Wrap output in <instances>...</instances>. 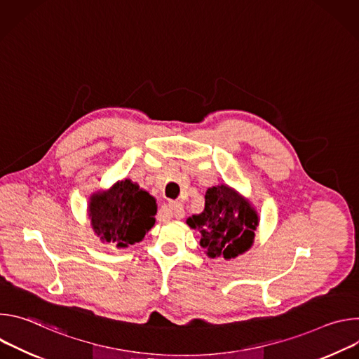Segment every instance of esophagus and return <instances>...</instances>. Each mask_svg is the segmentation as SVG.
<instances>
[{
	"instance_id": "esophagus-1",
	"label": "esophagus",
	"mask_w": 359,
	"mask_h": 359,
	"mask_svg": "<svg viewBox=\"0 0 359 359\" xmlns=\"http://www.w3.org/2000/svg\"><path fill=\"white\" fill-rule=\"evenodd\" d=\"M168 210L170 212V215H173L176 219H183L184 217V209L179 201H170Z\"/></svg>"
}]
</instances>
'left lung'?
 Instances as JSON below:
<instances>
[{"label":"left lung","mask_w":359,"mask_h":359,"mask_svg":"<svg viewBox=\"0 0 359 359\" xmlns=\"http://www.w3.org/2000/svg\"><path fill=\"white\" fill-rule=\"evenodd\" d=\"M187 224L200 233V245L210 257L234 259L251 247L259 217L240 194L222 184L206 191L204 212L189 217Z\"/></svg>","instance_id":"8db88e82"}]
</instances>
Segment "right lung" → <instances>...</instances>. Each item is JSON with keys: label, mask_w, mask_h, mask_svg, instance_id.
Segmentation results:
<instances>
[{"label": "right lung", "mask_w": 359, "mask_h": 359, "mask_svg": "<svg viewBox=\"0 0 359 359\" xmlns=\"http://www.w3.org/2000/svg\"><path fill=\"white\" fill-rule=\"evenodd\" d=\"M156 200L130 180L95 194L89 204L92 227L107 243L128 247L140 241L155 224Z\"/></svg>", "instance_id": "add662e5"}]
</instances>
